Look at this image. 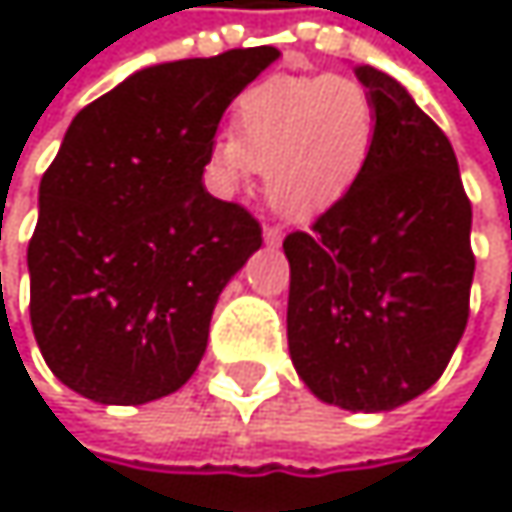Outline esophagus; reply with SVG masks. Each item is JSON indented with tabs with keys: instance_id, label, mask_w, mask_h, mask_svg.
I'll use <instances>...</instances> for the list:
<instances>
[{
	"instance_id": "obj_1",
	"label": "esophagus",
	"mask_w": 512,
	"mask_h": 512,
	"mask_svg": "<svg viewBox=\"0 0 512 512\" xmlns=\"http://www.w3.org/2000/svg\"><path fill=\"white\" fill-rule=\"evenodd\" d=\"M263 240H266V246H278L284 240V231L278 225H263Z\"/></svg>"
}]
</instances>
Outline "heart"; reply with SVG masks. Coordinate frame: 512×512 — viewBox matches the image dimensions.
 I'll return each instance as SVG.
<instances>
[{
  "instance_id": "heart-1",
  "label": "heart",
  "mask_w": 512,
  "mask_h": 512,
  "mask_svg": "<svg viewBox=\"0 0 512 512\" xmlns=\"http://www.w3.org/2000/svg\"><path fill=\"white\" fill-rule=\"evenodd\" d=\"M376 106L353 76H269L234 103L231 136L210 151V186L234 198L263 171L266 201L311 219L335 207L364 174Z\"/></svg>"
}]
</instances>
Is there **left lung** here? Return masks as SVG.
<instances>
[{
  "label": "left lung",
  "mask_w": 512,
  "mask_h": 512,
  "mask_svg": "<svg viewBox=\"0 0 512 512\" xmlns=\"http://www.w3.org/2000/svg\"><path fill=\"white\" fill-rule=\"evenodd\" d=\"M376 142L358 183L284 240L287 344L302 382L350 412L424 394L468 323L471 201L436 121L388 73L361 64Z\"/></svg>",
  "instance_id": "8db88e82"
}]
</instances>
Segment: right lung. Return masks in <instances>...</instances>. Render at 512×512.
Listing matches in <instances>:
<instances>
[{"mask_svg":"<svg viewBox=\"0 0 512 512\" xmlns=\"http://www.w3.org/2000/svg\"><path fill=\"white\" fill-rule=\"evenodd\" d=\"M278 50L145 67L88 103L41 180L29 317L76 394L139 406L177 391L207 350L225 284L263 243L201 177L231 100Z\"/></svg>","mask_w":512,"mask_h":512,"instance_id":"1","label":"right lung"}]
</instances>
